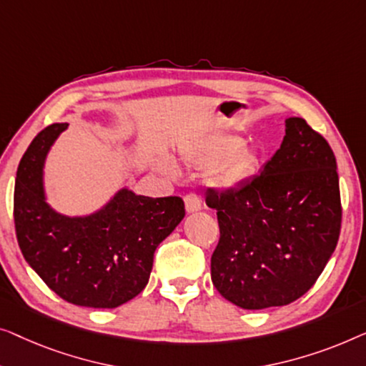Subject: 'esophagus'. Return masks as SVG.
<instances>
[{"mask_svg": "<svg viewBox=\"0 0 366 366\" xmlns=\"http://www.w3.org/2000/svg\"><path fill=\"white\" fill-rule=\"evenodd\" d=\"M184 204H185V210H187V214L199 212V210L202 209V200H200L195 194L185 195Z\"/></svg>", "mask_w": 366, "mask_h": 366, "instance_id": "obj_1", "label": "esophagus"}]
</instances>
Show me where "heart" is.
Here are the masks:
<instances>
[{
  "mask_svg": "<svg viewBox=\"0 0 366 366\" xmlns=\"http://www.w3.org/2000/svg\"><path fill=\"white\" fill-rule=\"evenodd\" d=\"M182 161L194 171H209V184L220 192H232L244 187L259 169L255 152L244 147V139L234 134L214 137L197 147L187 149L182 152ZM157 167L169 177H179L177 166L169 159H162Z\"/></svg>",
  "mask_w": 366,
  "mask_h": 366,
  "instance_id": "b5f03b06",
  "label": "heart"
}]
</instances>
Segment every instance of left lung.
Instances as JSON below:
<instances>
[{
    "instance_id": "obj_1",
    "label": "left lung",
    "mask_w": 366,
    "mask_h": 366,
    "mask_svg": "<svg viewBox=\"0 0 366 366\" xmlns=\"http://www.w3.org/2000/svg\"><path fill=\"white\" fill-rule=\"evenodd\" d=\"M220 240L212 284L245 310L295 302L335 250L342 205L332 147L302 117H287L279 151L259 176L232 192H207Z\"/></svg>"
}]
</instances>
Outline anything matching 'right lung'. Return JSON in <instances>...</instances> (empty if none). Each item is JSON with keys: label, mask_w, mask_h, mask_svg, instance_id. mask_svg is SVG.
<instances>
[{"label": "right lung", "mask_w": 366, "mask_h": 366, "mask_svg": "<svg viewBox=\"0 0 366 366\" xmlns=\"http://www.w3.org/2000/svg\"><path fill=\"white\" fill-rule=\"evenodd\" d=\"M68 122L41 131L19 162L14 227L31 269L66 302L116 308L147 285L157 245L184 219L181 197H146L117 189L99 209L66 215L49 204L46 157Z\"/></svg>", "instance_id": "add662e5"}]
</instances>
